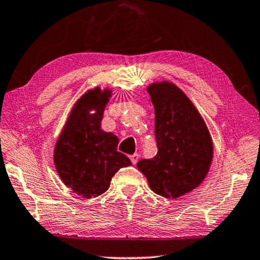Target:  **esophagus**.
I'll list each match as a JSON object with an SVG mask.
<instances>
[{
  "mask_svg": "<svg viewBox=\"0 0 260 260\" xmlns=\"http://www.w3.org/2000/svg\"><path fill=\"white\" fill-rule=\"evenodd\" d=\"M139 154H134V155H132L131 156V161H132V164L133 165H137V162L139 161Z\"/></svg>",
  "mask_w": 260,
  "mask_h": 260,
  "instance_id": "obj_1",
  "label": "esophagus"
}]
</instances>
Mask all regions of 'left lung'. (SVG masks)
I'll return each mask as SVG.
<instances>
[{"instance_id": "left-lung-1", "label": "left lung", "mask_w": 260, "mask_h": 260, "mask_svg": "<svg viewBox=\"0 0 260 260\" xmlns=\"http://www.w3.org/2000/svg\"><path fill=\"white\" fill-rule=\"evenodd\" d=\"M155 110L157 153L138 169L157 195L177 199L199 187L210 169L214 145L203 118L184 92L170 81L147 87Z\"/></svg>"}]
</instances>
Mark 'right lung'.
I'll use <instances>...</instances> for the list:
<instances>
[{
  "mask_svg": "<svg viewBox=\"0 0 260 260\" xmlns=\"http://www.w3.org/2000/svg\"><path fill=\"white\" fill-rule=\"evenodd\" d=\"M112 90L94 87L77 100L57 139L53 162L63 183L73 192L92 199L105 192L120 168L132 162L118 152L119 139L102 129Z\"/></svg>",
  "mask_w": 260,
  "mask_h": 260,
  "instance_id": "right-lung-1",
  "label": "right lung"
}]
</instances>
